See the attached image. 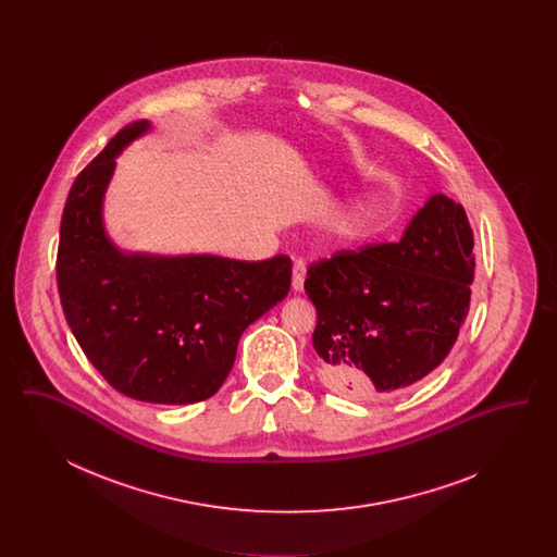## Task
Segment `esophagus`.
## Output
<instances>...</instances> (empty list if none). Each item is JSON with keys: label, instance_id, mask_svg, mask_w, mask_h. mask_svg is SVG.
Wrapping results in <instances>:
<instances>
[{"label": "esophagus", "instance_id": "esophagus-1", "mask_svg": "<svg viewBox=\"0 0 557 557\" xmlns=\"http://www.w3.org/2000/svg\"><path fill=\"white\" fill-rule=\"evenodd\" d=\"M305 277H307L305 261H294V265H292V290L302 292Z\"/></svg>", "mask_w": 557, "mask_h": 557}]
</instances>
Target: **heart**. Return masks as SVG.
I'll return each mask as SVG.
<instances>
[{
  "instance_id": "1",
  "label": "heart",
  "mask_w": 557,
  "mask_h": 557,
  "mask_svg": "<svg viewBox=\"0 0 557 557\" xmlns=\"http://www.w3.org/2000/svg\"><path fill=\"white\" fill-rule=\"evenodd\" d=\"M380 212V196L373 191L357 194L346 200L341 211L332 219V232L338 239H355L363 236Z\"/></svg>"
}]
</instances>
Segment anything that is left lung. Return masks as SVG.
<instances>
[{
  "instance_id": "left-lung-1",
  "label": "left lung",
  "mask_w": 557,
  "mask_h": 557,
  "mask_svg": "<svg viewBox=\"0 0 557 557\" xmlns=\"http://www.w3.org/2000/svg\"><path fill=\"white\" fill-rule=\"evenodd\" d=\"M472 250L463 207L436 191L398 242L311 267L305 290L318 309L321 382L338 395L380 400L436 370L470 311Z\"/></svg>"
}]
</instances>
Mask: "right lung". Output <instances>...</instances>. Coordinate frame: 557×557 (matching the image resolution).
<instances>
[{
	"label": "right lung",
	"instance_id": "right-lung-1",
	"mask_svg": "<svg viewBox=\"0 0 557 557\" xmlns=\"http://www.w3.org/2000/svg\"><path fill=\"white\" fill-rule=\"evenodd\" d=\"M150 132L148 119L127 125L75 180L60 223L58 292L71 332L112 388L187 405L221 388L244 330L290 290L292 261L132 252L110 238L104 198L116 159Z\"/></svg>",
	"mask_w": 557,
	"mask_h": 557
}]
</instances>
